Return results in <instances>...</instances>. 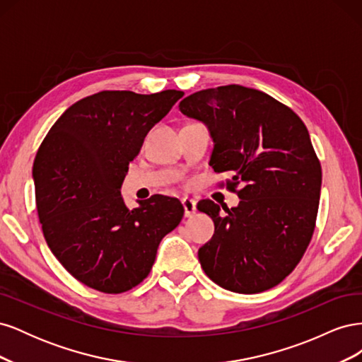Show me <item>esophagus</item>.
I'll use <instances>...</instances> for the list:
<instances>
[{"mask_svg": "<svg viewBox=\"0 0 362 362\" xmlns=\"http://www.w3.org/2000/svg\"><path fill=\"white\" fill-rule=\"evenodd\" d=\"M182 206H184V214L185 217H192L196 213V202L190 198H184L182 199Z\"/></svg>", "mask_w": 362, "mask_h": 362, "instance_id": "obj_1", "label": "esophagus"}]
</instances>
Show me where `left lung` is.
Masks as SVG:
<instances>
[{"label": "left lung", "instance_id": "1", "mask_svg": "<svg viewBox=\"0 0 362 362\" xmlns=\"http://www.w3.org/2000/svg\"><path fill=\"white\" fill-rule=\"evenodd\" d=\"M180 110L210 131V166L231 175L226 187L242 199L222 206L225 214L199 201L198 210L214 222L198 252L204 272L235 293L278 286L308 247L319 210L322 168L308 129L287 105L240 84L192 93Z\"/></svg>", "mask_w": 362, "mask_h": 362}]
</instances>
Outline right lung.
<instances>
[{"instance_id": "add662e5", "label": "right lung", "mask_w": 362, "mask_h": 362, "mask_svg": "<svg viewBox=\"0 0 362 362\" xmlns=\"http://www.w3.org/2000/svg\"><path fill=\"white\" fill-rule=\"evenodd\" d=\"M184 92L104 90L72 104L51 127L33 164L47 243L71 275L103 293L144 281L161 238L184 216L181 202L154 194L129 210L120 187L149 129Z\"/></svg>"}]
</instances>
